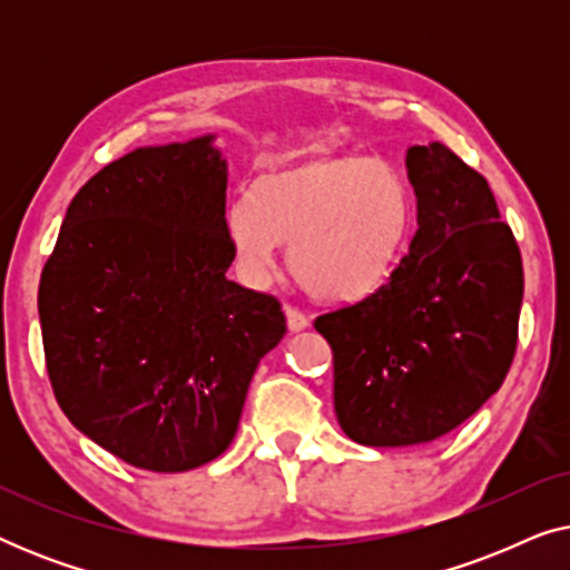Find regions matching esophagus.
Returning a JSON list of instances; mask_svg holds the SVG:
<instances>
[{"instance_id": "esophagus-1", "label": "esophagus", "mask_w": 570, "mask_h": 570, "mask_svg": "<svg viewBox=\"0 0 570 570\" xmlns=\"http://www.w3.org/2000/svg\"><path fill=\"white\" fill-rule=\"evenodd\" d=\"M285 316H287V330H291V332H301V330H306V326H308L306 314H303V311H298L295 306H285Z\"/></svg>"}]
</instances>
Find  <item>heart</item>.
I'll list each match as a JSON object with an SVG mask.
<instances>
[{"label":"heart","instance_id":"b5f03b06","mask_svg":"<svg viewBox=\"0 0 570 570\" xmlns=\"http://www.w3.org/2000/svg\"><path fill=\"white\" fill-rule=\"evenodd\" d=\"M415 197L394 163L363 153L311 150L269 166L225 213V238L252 279L287 267L318 301L355 303L392 277L407 248Z\"/></svg>","mask_w":570,"mask_h":570}]
</instances>
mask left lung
<instances>
[{
	"instance_id": "1",
	"label": "left lung",
	"mask_w": 570,
	"mask_h": 570,
	"mask_svg": "<svg viewBox=\"0 0 570 570\" xmlns=\"http://www.w3.org/2000/svg\"><path fill=\"white\" fill-rule=\"evenodd\" d=\"M417 230L368 298L316 316L334 412L363 446H415L474 415L511 368L524 269L478 170L446 145L407 150Z\"/></svg>"
}]
</instances>
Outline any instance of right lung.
<instances>
[{
  "mask_svg": "<svg viewBox=\"0 0 570 570\" xmlns=\"http://www.w3.org/2000/svg\"><path fill=\"white\" fill-rule=\"evenodd\" d=\"M213 139L100 168L69 202L38 285L61 412L139 470L220 456L256 365L287 330L275 295L225 277L228 168Z\"/></svg>",
  "mask_w": 570,
  "mask_h": 570,
  "instance_id": "1",
  "label": "right lung"
}]
</instances>
